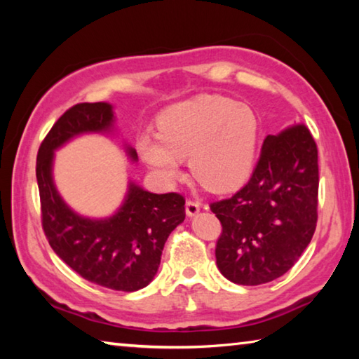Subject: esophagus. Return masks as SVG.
I'll list each match as a JSON object with an SVG mask.
<instances>
[{
	"label": "esophagus",
	"mask_w": 359,
	"mask_h": 359,
	"mask_svg": "<svg viewBox=\"0 0 359 359\" xmlns=\"http://www.w3.org/2000/svg\"><path fill=\"white\" fill-rule=\"evenodd\" d=\"M185 209H187L188 217H194V215L199 214V204L196 201H187Z\"/></svg>",
	"instance_id": "obj_1"
}]
</instances>
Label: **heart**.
I'll use <instances>...</instances> for the list:
<instances>
[{"label":"heart","instance_id":"b5f03b06","mask_svg":"<svg viewBox=\"0 0 359 359\" xmlns=\"http://www.w3.org/2000/svg\"><path fill=\"white\" fill-rule=\"evenodd\" d=\"M259 120L250 106L201 95L168 107L158 135L137 139L142 160L166 182L180 177L188 158L191 175L210 191H231L250 177L257 161Z\"/></svg>","mask_w":359,"mask_h":359}]
</instances>
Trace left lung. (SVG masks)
Returning a JSON list of instances; mask_svg holds the SVG:
<instances>
[{"label":"left lung","mask_w":359,"mask_h":359,"mask_svg":"<svg viewBox=\"0 0 359 359\" xmlns=\"http://www.w3.org/2000/svg\"><path fill=\"white\" fill-rule=\"evenodd\" d=\"M318 151L304 125L269 135L244 188L210 204L222 222L215 258L238 285L282 277L311 244L317 226Z\"/></svg>","instance_id":"8db88e82"}]
</instances>
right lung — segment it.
<instances>
[{
    "mask_svg": "<svg viewBox=\"0 0 359 359\" xmlns=\"http://www.w3.org/2000/svg\"><path fill=\"white\" fill-rule=\"evenodd\" d=\"M114 106L82 102L66 111L42 141L36 160L42 228L60 258L85 280L117 291H137L154 280L169 234L185 220V199L156 194L128 180L112 215L93 218L66 204L53 180L55 151L83 135H115ZM125 154L137 163L136 149Z\"/></svg>",
    "mask_w": 359,
    "mask_h": 359,
    "instance_id": "add662e5",
    "label": "right lung"
}]
</instances>
